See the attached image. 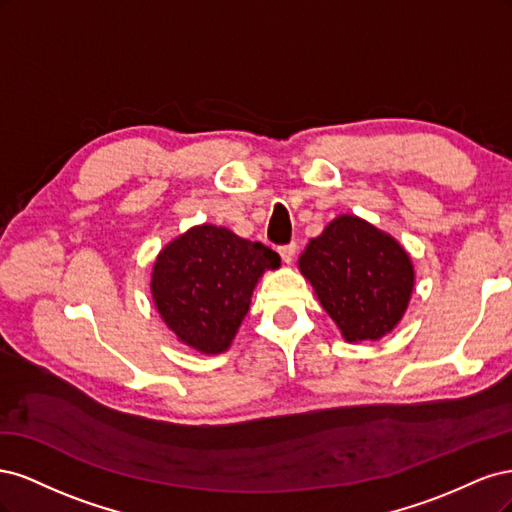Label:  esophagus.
I'll return each mask as SVG.
<instances>
[{"label": "esophagus", "mask_w": 512, "mask_h": 512, "mask_svg": "<svg viewBox=\"0 0 512 512\" xmlns=\"http://www.w3.org/2000/svg\"><path fill=\"white\" fill-rule=\"evenodd\" d=\"M280 256H282V260L286 262V265H290V262L294 260V254H297V243H288V245H282L280 250Z\"/></svg>", "instance_id": "obj_1"}]
</instances>
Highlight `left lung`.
Masks as SVG:
<instances>
[{
  "label": "left lung",
  "mask_w": 512,
  "mask_h": 512,
  "mask_svg": "<svg viewBox=\"0 0 512 512\" xmlns=\"http://www.w3.org/2000/svg\"><path fill=\"white\" fill-rule=\"evenodd\" d=\"M299 271L348 344L389 335L404 318L416 282L406 247L350 213L309 239Z\"/></svg>",
  "instance_id": "obj_1"
}]
</instances>
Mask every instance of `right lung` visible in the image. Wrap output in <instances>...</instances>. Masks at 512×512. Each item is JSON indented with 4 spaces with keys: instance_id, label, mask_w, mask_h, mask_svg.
I'll return each mask as SVG.
<instances>
[{
    "instance_id": "obj_1",
    "label": "right lung",
    "mask_w": 512,
    "mask_h": 512,
    "mask_svg": "<svg viewBox=\"0 0 512 512\" xmlns=\"http://www.w3.org/2000/svg\"><path fill=\"white\" fill-rule=\"evenodd\" d=\"M282 260L224 226L198 224L168 241L151 269V299L177 342L200 354L230 348L265 271Z\"/></svg>"
}]
</instances>
